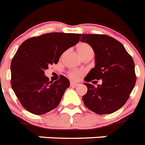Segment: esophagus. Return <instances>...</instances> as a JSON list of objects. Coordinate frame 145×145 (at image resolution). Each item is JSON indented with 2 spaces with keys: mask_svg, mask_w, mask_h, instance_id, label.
I'll use <instances>...</instances> for the list:
<instances>
[{
  "mask_svg": "<svg viewBox=\"0 0 145 145\" xmlns=\"http://www.w3.org/2000/svg\"><path fill=\"white\" fill-rule=\"evenodd\" d=\"M79 85V84L78 83H75V82H70V86L71 87H77Z\"/></svg>",
  "mask_w": 145,
  "mask_h": 145,
  "instance_id": "obj_1",
  "label": "esophagus"
}]
</instances>
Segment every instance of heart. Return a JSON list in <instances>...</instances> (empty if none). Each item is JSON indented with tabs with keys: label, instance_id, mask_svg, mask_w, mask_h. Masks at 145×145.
<instances>
[{
	"label": "heart",
	"instance_id": "heart-1",
	"mask_svg": "<svg viewBox=\"0 0 145 145\" xmlns=\"http://www.w3.org/2000/svg\"><path fill=\"white\" fill-rule=\"evenodd\" d=\"M77 51H78V54H80L81 57H83L89 54H93V51L91 46H89L88 44L84 43V42L78 44ZM82 75V72L78 71V70H70V71L68 72V76L72 80H78Z\"/></svg>",
	"mask_w": 145,
	"mask_h": 145
}]
</instances>
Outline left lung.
<instances>
[{
  "mask_svg": "<svg viewBox=\"0 0 145 145\" xmlns=\"http://www.w3.org/2000/svg\"><path fill=\"white\" fill-rule=\"evenodd\" d=\"M81 42H87L95 53V67L84 81L102 84L94 87L84 83L88 92L82 97L88 109L98 114H112L122 107L129 97L136 82L135 63L120 42L104 34H82Z\"/></svg>",
  "mask_w": 145,
  "mask_h": 145,
  "instance_id": "1",
  "label": "left lung"
}]
</instances>
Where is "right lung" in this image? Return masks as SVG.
Returning <instances> with one entry per match:
<instances>
[{"label": "right lung", "mask_w": 145, "mask_h": 145, "mask_svg": "<svg viewBox=\"0 0 145 145\" xmlns=\"http://www.w3.org/2000/svg\"><path fill=\"white\" fill-rule=\"evenodd\" d=\"M79 33H48L23 42L11 62V86L22 105L34 114H44L59 105L69 87L65 76L49 82L45 76L48 65L57 64L61 54L75 46Z\"/></svg>", "instance_id": "right-lung-1"}]
</instances>
